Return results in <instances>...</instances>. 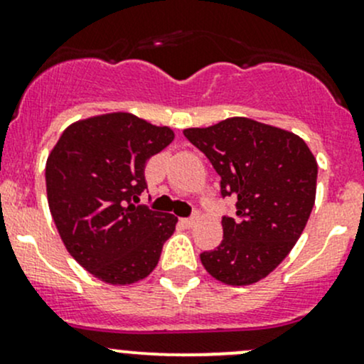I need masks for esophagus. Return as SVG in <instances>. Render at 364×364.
<instances>
[{"instance_id": "esophagus-1", "label": "esophagus", "mask_w": 364, "mask_h": 364, "mask_svg": "<svg viewBox=\"0 0 364 364\" xmlns=\"http://www.w3.org/2000/svg\"><path fill=\"white\" fill-rule=\"evenodd\" d=\"M179 223H181L185 228H190V227H193L195 223H197V216H193V218H183V220H179Z\"/></svg>"}]
</instances>
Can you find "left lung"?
Returning a JSON list of instances; mask_svg holds the SVG:
<instances>
[{
	"label": "left lung",
	"mask_w": 364,
	"mask_h": 364,
	"mask_svg": "<svg viewBox=\"0 0 364 364\" xmlns=\"http://www.w3.org/2000/svg\"><path fill=\"white\" fill-rule=\"evenodd\" d=\"M237 198L221 220L223 240L200 255L204 269L228 286H250L277 269L300 239L316 202L317 162L296 134L244 117L183 131Z\"/></svg>",
	"instance_id": "1"
}]
</instances>
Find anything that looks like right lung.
Returning <instances> with one entry per match:
<instances>
[{
	"label": "right lung",
	"mask_w": 364,
	"mask_h": 364,
	"mask_svg": "<svg viewBox=\"0 0 364 364\" xmlns=\"http://www.w3.org/2000/svg\"><path fill=\"white\" fill-rule=\"evenodd\" d=\"M172 139V129L117 112L75 122L52 148L45 179L53 223L99 281L127 286L148 277L174 233V214L137 204L146 160Z\"/></svg>",
	"instance_id": "add662e5"
}]
</instances>
